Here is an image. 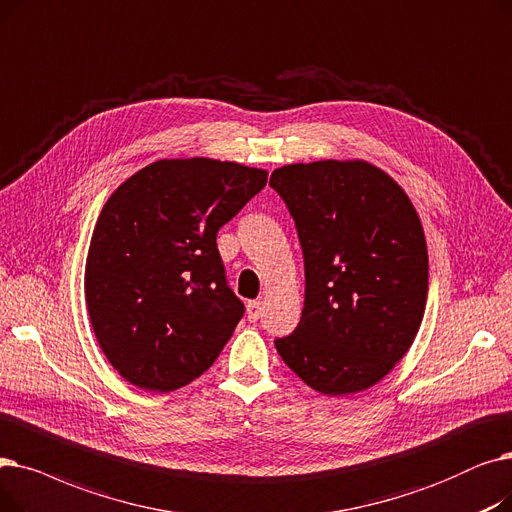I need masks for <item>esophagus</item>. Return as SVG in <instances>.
Returning <instances> with one entry per match:
<instances>
[{"label":"esophagus","instance_id":"1","mask_svg":"<svg viewBox=\"0 0 512 512\" xmlns=\"http://www.w3.org/2000/svg\"><path fill=\"white\" fill-rule=\"evenodd\" d=\"M246 314H248V321H258L260 316H262V302L260 300H254V302H248V310H246Z\"/></svg>","mask_w":512,"mask_h":512}]
</instances>
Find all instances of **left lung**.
<instances>
[{"mask_svg": "<svg viewBox=\"0 0 512 512\" xmlns=\"http://www.w3.org/2000/svg\"><path fill=\"white\" fill-rule=\"evenodd\" d=\"M271 185L296 221L306 275L302 321L275 348L314 392H364L404 358L423 321L429 256L419 212L360 158L285 164Z\"/></svg>", "mask_w": 512, "mask_h": 512, "instance_id": "8db88e82", "label": "left lung"}]
</instances>
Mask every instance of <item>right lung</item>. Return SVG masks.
Wrapping results in <instances>:
<instances>
[{"label":"right lung","mask_w":512,"mask_h":512,"mask_svg":"<svg viewBox=\"0 0 512 512\" xmlns=\"http://www.w3.org/2000/svg\"><path fill=\"white\" fill-rule=\"evenodd\" d=\"M266 177L229 160L162 158L112 191L89 243L85 304L125 381L173 392L221 354L243 304L225 283L216 233Z\"/></svg>","instance_id":"obj_1"}]
</instances>
